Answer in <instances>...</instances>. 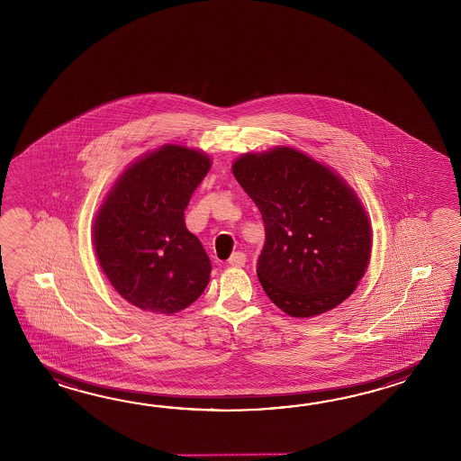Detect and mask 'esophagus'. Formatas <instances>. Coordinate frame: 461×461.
<instances>
[{
  "label": "esophagus",
  "instance_id": "obj_1",
  "mask_svg": "<svg viewBox=\"0 0 461 461\" xmlns=\"http://www.w3.org/2000/svg\"><path fill=\"white\" fill-rule=\"evenodd\" d=\"M229 265L232 267H244L245 265V254L242 252H234L229 258Z\"/></svg>",
  "mask_w": 461,
  "mask_h": 461
}]
</instances>
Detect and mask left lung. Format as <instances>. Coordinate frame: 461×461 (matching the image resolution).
I'll return each instance as SVG.
<instances>
[{"label": "left lung", "instance_id": "left-lung-1", "mask_svg": "<svg viewBox=\"0 0 461 461\" xmlns=\"http://www.w3.org/2000/svg\"><path fill=\"white\" fill-rule=\"evenodd\" d=\"M232 173L260 209L257 275L285 313L308 318L343 303L371 257V226L341 177L294 148L244 155Z\"/></svg>", "mask_w": 461, "mask_h": 461}]
</instances>
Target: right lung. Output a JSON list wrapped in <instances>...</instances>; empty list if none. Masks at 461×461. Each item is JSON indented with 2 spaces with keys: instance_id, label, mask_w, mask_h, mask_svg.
<instances>
[{
  "instance_id": "obj_1",
  "label": "right lung",
  "mask_w": 461,
  "mask_h": 461,
  "mask_svg": "<svg viewBox=\"0 0 461 461\" xmlns=\"http://www.w3.org/2000/svg\"><path fill=\"white\" fill-rule=\"evenodd\" d=\"M211 167L196 149L165 145L118 177L94 226L98 262L128 303L173 314L209 284L211 260L185 222L189 199Z\"/></svg>"
}]
</instances>
